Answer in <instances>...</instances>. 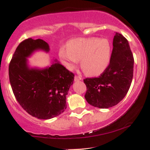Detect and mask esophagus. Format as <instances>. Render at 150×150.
<instances>
[{
	"label": "esophagus",
	"mask_w": 150,
	"mask_h": 150,
	"mask_svg": "<svg viewBox=\"0 0 150 150\" xmlns=\"http://www.w3.org/2000/svg\"><path fill=\"white\" fill-rule=\"evenodd\" d=\"M82 80V77H80V76H77V75H75V82H77V81H80Z\"/></svg>",
	"instance_id": "1"
}]
</instances>
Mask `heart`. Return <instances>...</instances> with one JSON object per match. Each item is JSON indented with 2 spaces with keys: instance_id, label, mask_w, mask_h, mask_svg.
I'll use <instances>...</instances> for the list:
<instances>
[{
  "instance_id": "b5f03b06",
  "label": "heart",
  "mask_w": 150,
  "mask_h": 150,
  "mask_svg": "<svg viewBox=\"0 0 150 150\" xmlns=\"http://www.w3.org/2000/svg\"><path fill=\"white\" fill-rule=\"evenodd\" d=\"M111 44L107 39L77 38L70 40L59 50V56L68 69L72 70L81 59L80 65L90 76L100 75L106 69L111 59Z\"/></svg>"
}]
</instances>
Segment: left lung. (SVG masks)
Masks as SVG:
<instances>
[{
    "label": "left lung",
    "mask_w": 150,
    "mask_h": 150,
    "mask_svg": "<svg viewBox=\"0 0 150 150\" xmlns=\"http://www.w3.org/2000/svg\"><path fill=\"white\" fill-rule=\"evenodd\" d=\"M134 58L129 43L116 32L113 50L106 69L97 77L84 79L85 97L94 107L108 108L118 104L128 93L133 77Z\"/></svg>",
    "instance_id": "1"
}]
</instances>
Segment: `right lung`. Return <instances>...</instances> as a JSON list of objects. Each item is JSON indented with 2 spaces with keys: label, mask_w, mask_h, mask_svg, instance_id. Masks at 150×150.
<instances>
[{
  "label": "right lung",
  "mask_w": 150,
  "mask_h": 150,
  "mask_svg": "<svg viewBox=\"0 0 150 150\" xmlns=\"http://www.w3.org/2000/svg\"><path fill=\"white\" fill-rule=\"evenodd\" d=\"M37 49L48 52L49 44L32 38L19 44L9 65L10 82L24 110L37 118L50 119L66 108V96L75 75L59 63L43 70L29 68L26 58Z\"/></svg>",
  "instance_id": "right-lung-1"
}]
</instances>
